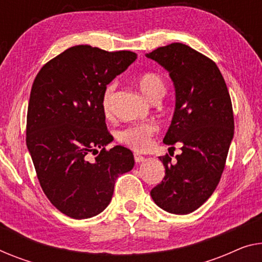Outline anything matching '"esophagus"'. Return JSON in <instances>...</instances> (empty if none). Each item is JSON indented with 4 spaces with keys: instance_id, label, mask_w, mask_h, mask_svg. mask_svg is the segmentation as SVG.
<instances>
[{
    "instance_id": "1",
    "label": "esophagus",
    "mask_w": 262,
    "mask_h": 262,
    "mask_svg": "<svg viewBox=\"0 0 262 262\" xmlns=\"http://www.w3.org/2000/svg\"><path fill=\"white\" fill-rule=\"evenodd\" d=\"M134 159H135V161L138 162V163H141V162L144 161V160H146V159H144V156L140 155V154H135L134 155Z\"/></svg>"
}]
</instances>
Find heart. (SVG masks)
I'll return each mask as SVG.
<instances>
[{
    "label": "heart",
    "mask_w": 262,
    "mask_h": 262,
    "mask_svg": "<svg viewBox=\"0 0 262 262\" xmlns=\"http://www.w3.org/2000/svg\"><path fill=\"white\" fill-rule=\"evenodd\" d=\"M136 82L141 93L150 101L158 96H162L165 93V82L155 73L141 74ZM113 94H114V85L109 84L104 89L102 101H101L102 111L106 115H109L112 112ZM156 130H158V127L151 122L136 123L121 130L118 134V139L121 143L126 144L132 149L142 151L150 146L151 138Z\"/></svg>",
    "instance_id": "obj_1"
}]
</instances>
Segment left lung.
<instances>
[{
	"mask_svg": "<svg viewBox=\"0 0 262 262\" xmlns=\"http://www.w3.org/2000/svg\"><path fill=\"white\" fill-rule=\"evenodd\" d=\"M169 73L175 89V109L163 143H181L182 153L171 163L160 156L166 175L150 190L160 208L189 214L208 200L225 168L234 135L232 101L217 66L182 43L146 54Z\"/></svg>",
	"mask_w": 262,
	"mask_h": 262,
	"instance_id": "1",
	"label": "left lung"
}]
</instances>
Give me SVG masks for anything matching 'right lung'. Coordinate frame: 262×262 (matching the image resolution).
Segmentation results:
<instances>
[{
  "instance_id": "right-lung-1",
  "label": "right lung",
  "mask_w": 262,
  "mask_h": 262,
  "mask_svg": "<svg viewBox=\"0 0 262 262\" xmlns=\"http://www.w3.org/2000/svg\"><path fill=\"white\" fill-rule=\"evenodd\" d=\"M135 53L72 47L41 68L30 92L27 148L46 196L61 213L88 219L106 209L116 179L134 167L113 141L101 101L107 84L136 60ZM101 151L94 162L88 154Z\"/></svg>"
}]
</instances>
